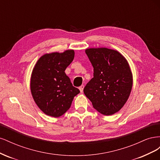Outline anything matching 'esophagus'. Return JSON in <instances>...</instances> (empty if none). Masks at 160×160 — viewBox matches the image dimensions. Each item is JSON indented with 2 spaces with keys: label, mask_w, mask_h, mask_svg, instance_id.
<instances>
[{
  "label": "esophagus",
  "mask_w": 160,
  "mask_h": 160,
  "mask_svg": "<svg viewBox=\"0 0 160 160\" xmlns=\"http://www.w3.org/2000/svg\"><path fill=\"white\" fill-rule=\"evenodd\" d=\"M79 90H80V91H81V93H82V92H83V89H84V85H81L79 88Z\"/></svg>",
  "instance_id": "34e87169"
}]
</instances>
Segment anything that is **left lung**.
Instances as JSON below:
<instances>
[{"label":"left lung","mask_w":160,"mask_h":160,"mask_svg":"<svg viewBox=\"0 0 160 160\" xmlns=\"http://www.w3.org/2000/svg\"><path fill=\"white\" fill-rule=\"evenodd\" d=\"M85 52L94 72L84 93L100 113L113 115L123 108L132 89L128 62L118 51L105 47L87 49Z\"/></svg>","instance_id":"obj_1"}]
</instances>
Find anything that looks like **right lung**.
Returning a JSON list of instances; mask_svg holds the SVG:
<instances>
[{
	"instance_id": "1",
	"label": "right lung",
	"mask_w": 160,
	"mask_h": 160,
	"mask_svg": "<svg viewBox=\"0 0 160 160\" xmlns=\"http://www.w3.org/2000/svg\"><path fill=\"white\" fill-rule=\"evenodd\" d=\"M73 50L43 55L34 67L31 91L34 101L46 115L60 117L68 110L80 91L72 86L65 71L74 59Z\"/></svg>"
}]
</instances>
